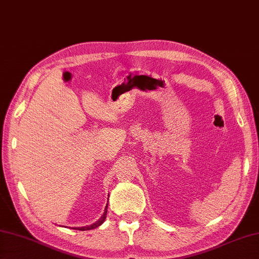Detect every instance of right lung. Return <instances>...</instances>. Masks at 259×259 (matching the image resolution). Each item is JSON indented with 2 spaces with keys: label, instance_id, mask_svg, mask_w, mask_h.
I'll return each mask as SVG.
<instances>
[{
  "label": "right lung",
  "instance_id": "add662e5",
  "mask_svg": "<svg viewBox=\"0 0 259 259\" xmlns=\"http://www.w3.org/2000/svg\"><path fill=\"white\" fill-rule=\"evenodd\" d=\"M107 212H108V210H107V207H106V209H104V213L102 214L101 218L99 219V221H98L97 223L90 225V226H87V227H76V228H74V229H76V230H89V229H93V228H97V227H99V226H100V225H102V224H103V222H104V221H106V218H107Z\"/></svg>",
  "mask_w": 259,
  "mask_h": 259
}]
</instances>
